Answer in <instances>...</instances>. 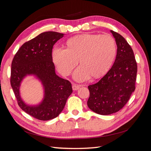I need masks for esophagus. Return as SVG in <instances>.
Segmentation results:
<instances>
[{"label":"esophagus","mask_w":151,"mask_h":151,"mask_svg":"<svg viewBox=\"0 0 151 151\" xmlns=\"http://www.w3.org/2000/svg\"><path fill=\"white\" fill-rule=\"evenodd\" d=\"M79 88H80V86L78 85V84H74V83L72 84V89L74 91L79 89Z\"/></svg>","instance_id":"34e87169"}]
</instances>
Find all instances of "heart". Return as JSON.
Listing matches in <instances>:
<instances>
[{
	"label": "heart",
	"instance_id": "obj_1",
	"mask_svg": "<svg viewBox=\"0 0 151 151\" xmlns=\"http://www.w3.org/2000/svg\"><path fill=\"white\" fill-rule=\"evenodd\" d=\"M67 48H55L53 60L58 71L65 76L70 74L78 63L74 78L79 81L90 76L98 78L106 73L115 58L116 47L114 38L109 35L86 33L68 39Z\"/></svg>",
	"mask_w": 151,
	"mask_h": 151
}]
</instances>
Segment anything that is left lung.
<instances>
[{"mask_svg": "<svg viewBox=\"0 0 151 151\" xmlns=\"http://www.w3.org/2000/svg\"><path fill=\"white\" fill-rule=\"evenodd\" d=\"M117 45L113 66L98 83L88 86L89 108L99 115L116 113L125 106L135 89L137 64L133 50L125 39L111 30Z\"/></svg>", "mask_w": 151, "mask_h": 151, "instance_id": "1", "label": "left lung"}]
</instances>
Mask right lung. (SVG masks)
I'll list each match as a JSON object with an SVG mask.
<instances>
[{
    "instance_id": "1",
    "label": "right lung",
    "mask_w": 151,
    "mask_h": 151,
    "mask_svg": "<svg viewBox=\"0 0 151 151\" xmlns=\"http://www.w3.org/2000/svg\"><path fill=\"white\" fill-rule=\"evenodd\" d=\"M63 34L55 31L44 32L24 43L14 57L11 64V85L19 107L36 119L47 121L59 115L72 93L68 80L55 74L52 59L53 45ZM27 75H35L42 81L44 99L37 106H29L21 99L19 87Z\"/></svg>"
}]
</instances>
